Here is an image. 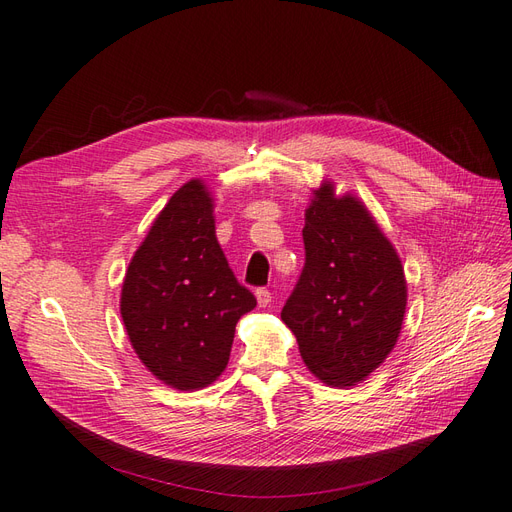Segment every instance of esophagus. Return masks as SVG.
Listing matches in <instances>:
<instances>
[{
	"label": "esophagus",
	"instance_id": "1",
	"mask_svg": "<svg viewBox=\"0 0 512 512\" xmlns=\"http://www.w3.org/2000/svg\"><path fill=\"white\" fill-rule=\"evenodd\" d=\"M255 296H257L259 306H268V304L272 302V294H270V289H266V287H259V289L255 291Z\"/></svg>",
	"mask_w": 512,
	"mask_h": 512
}]
</instances>
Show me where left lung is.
Masks as SVG:
<instances>
[{
	"label": "left lung",
	"mask_w": 512,
	"mask_h": 512,
	"mask_svg": "<svg viewBox=\"0 0 512 512\" xmlns=\"http://www.w3.org/2000/svg\"><path fill=\"white\" fill-rule=\"evenodd\" d=\"M304 268L281 319L300 356L328 386H356L386 360L403 326L407 283L401 259L354 195L332 182L304 212Z\"/></svg>",
	"instance_id": "8db88e82"
}]
</instances>
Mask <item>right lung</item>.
Wrapping results in <instances>:
<instances>
[{
    "instance_id": "add662e5",
    "label": "right lung",
    "mask_w": 512,
    "mask_h": 512,
    "mask_svg": "<svg viewBox=\"0 0 512 512\" xmlns=\"http://www.w3.org/2000/svg\"><path fill=\"white\" fill-rule=\"evenodd\" d=\"M212 212L201 180L178 188L122 285L130 345L152 375L178 390L206 388L225 371L238 319L257 304L227 264Z\"/></svg>"
}]
</instances>
